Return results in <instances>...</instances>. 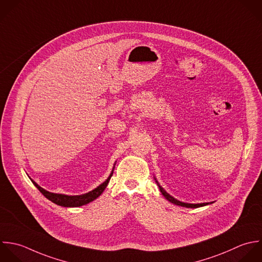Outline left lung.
Instances as JSON below:
<instances>
[{"label": "left lung", "mask_w": 262, "mask_h": 262, "mask_svg": "<svg viewBox=\"0 0 262 262\" xmlns=\"http://www.w3.org/2000/svg\"><path fill=\"white\" fill-rule=\"evenodd\" d=\"M158 184V183H157ZM159 186V184H158ZM159 189H160V192L161 194L165 197V199H167L169 202L176 204V205H179V206H183V207H187V208H198V207H202V206H205V205H208L209 203H200V204H189V203H184V202H181V201H178L177 199H174L173 197H171L169 194H167L160 186H159Z\"/></svg>", "instance_id": "obj_1"}]
</instances>
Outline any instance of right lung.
<instances>
[{"label":"right lung","instance_id":"1","mask_svg":"<svg viewBox=\"0 0 262 262\" xmlns=\"http://www.w3.org/2000/svg\"><path fill=\"white\" fill-rule=\"evenodd\" d=\"M113 173V172H112ZM112 173L109 176V178L103 183L101 184L99 187H97L95 190L80 195V196H67V195H62V194H55V193H51L48 192L46 190H43L42 188H40L35 182H33L31 180V182L33 183V185L38 189V191L50 201H52L53 203L60 205V206H64V207H79L82 205H85L92 201H94L95 199H97L105 190V188L107 187Z\"/></svg>","mask_w":262,"mask_h":262}]
</instances>
